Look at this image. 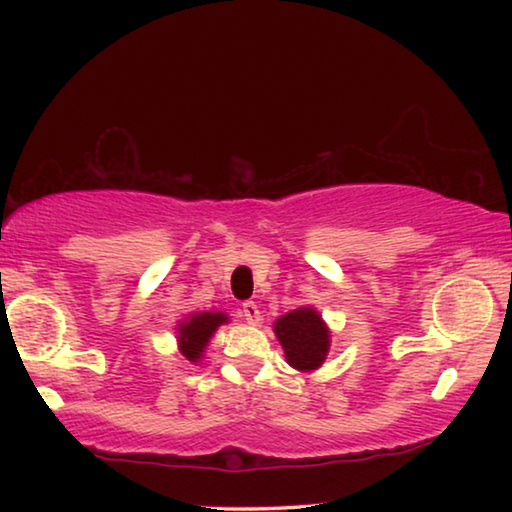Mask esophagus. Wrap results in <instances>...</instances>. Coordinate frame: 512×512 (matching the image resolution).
Instances as JSON below:
<instances>
[{
	"mask_svg": "<svg viewBox=\"0 0 512 512\" xmlns=\"http://www.w3.org/2000/svg\"><path fill=\"white\" fill-rule=\"evenodd\" d=\"M241 316H244L246 323L257 325L259 323V307L255 305L253 300H248V302H244V305H241Z\"/></svg>",
	"mask_w": 512,
	"mask_h": 512,
	"instance_id": "1",
	"label": "esophagus"
}]
</instances>
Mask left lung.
Instances as JSON below:
<instances>
[{
  "label": "left lung",
  "mask_w": 512,
  "mask_h": 512,
  "mask_svg": "<svg viewBox=\"0 0 512 512\" xmlns=\"http://www.w3.org/2000/svg\"><path fill=\"white\" fill-rule=\"evenodd\" d=\"M275 334L293 368L316 370L327 357L329 332L314 309L302 307L282 316L275 323Z\"/></svg>",
  "instance_id": "left-lung-1"
}]
</instances>
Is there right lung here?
<instances>
[{
  "label": "right lung",
  "mask_w": 512,
  "mask_h": 512,
  "mask_svg": "<svg viewBox=\"0 0 512 512\" xmlns=\"http://www.w3.org/2000/svg\"><path fill=\"white\" fill-rule=\"evenodd\" d=\"M228 316L225 314H212V311H205V314H194L189 316V320H185L183 325H180V352L185 354L189 361H198L201 359V354L205 350L207 341H210V336L214 334V329L219 327L221 323H225Z\"/></svg>",
  "instance_id": "add662e5"
}]
</instances>
